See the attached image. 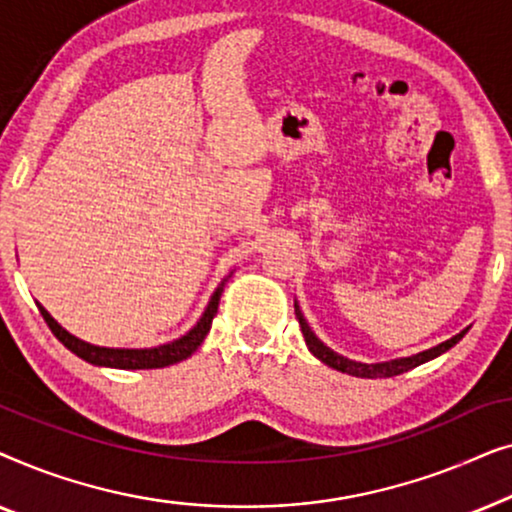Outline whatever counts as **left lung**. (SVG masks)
<instances>
[{"instance_id":"8db88e82","label":"left lung","mask_w":512,"mask_h":512,"mask_svg":"<svg viewBox=\"0 0 512 512\" xmlns=\"http://www.w3.org/2000/svg\"><path fill=\"white\" fill-rule=\"evenodd\" d=\"M293 307H296V319L300 324V331H303L305 345L314 356H317L321 363H326V366L333 368V370H340V373H347V375H354V377H368V380H373V377H394V375L408 373L410 368H417V366H422V363L436 359V356H440V354H445L447 349H452L468 333V328H464L461 333L452 335L450 340L440 342V345L426 349V352L403 356V359H391V361H380V363H361V361L347 359V356H342L338 352H333L331 347H326L324 342H321L317 335H314L310 324L305 321L298 303H293Z\"/></svg>"}]
</instances>
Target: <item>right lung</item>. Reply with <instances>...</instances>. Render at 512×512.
<instances>
[{
    "mask_svg": "<svg viewBox=\"0 0 512 512\" xmlns=\"http://www.w3.org/2000/svg\"><path fill=\"white\" fill-rule=\"evenodd\" d=\"M233 275V272H230ZM228 275V277H230ZM228 277L223 279V282L216 286V291L212 293V298H209V303L205 307V312H202V317L198 319V324H195L191 331L181 335V338L172 340V342H165V345H158V347H144V349H125V347H100V345H90V342L76 338L67 331V328H62L58 321H55L51 314L44 305H39V312L44 321L51 328L55 338H58L62 345H65L69 352L79 356V359L93 363V366H102V368H121V370H146V368H165V366H172V363H179L191 356L195 349L202 345V340L207 338L209 328H212V319L216 317V310H219V300H221V293H223V286H226Z\"/></svg>",
    "mask_w": 512,
    "mask_h": 512,
    "instance_id": "obj_1",
    "label": "right lung"
}]
</instances>
